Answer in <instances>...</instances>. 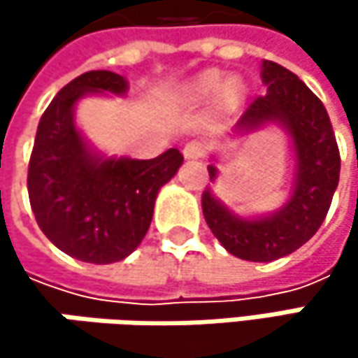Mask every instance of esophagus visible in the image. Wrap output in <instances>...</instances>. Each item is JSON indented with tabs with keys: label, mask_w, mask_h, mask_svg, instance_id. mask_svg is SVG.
Returning a JSON list of instances; mask_svg holds the SVG:
<instances>
[{
	"label": "esophagus",
	"mask_w": 358,
	"mask_h": 358,
	"mask_svg": "<svg viewBox=\"0 0 358 358\" xmlns=\"http://www.w3.org/2000/svg\"><path fill=\"white\" fill-rule=\"evenodd\" d=\"M205 151H207V145L201 143V141H190V143H186L184 149H182V153H184L186 159H199V157L205 155Z\"/></svg>",
	"instance_id": "34e87169"
}]
</instances>
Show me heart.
Masks as SVG:
<instances>
[{
  "instance_id": "heart-1",
  "label": "heart",
  "mask_w": 358,
  "mask_h": 358,
  "mask_svg": "<svg viewBox=\"0 0 358 358\" xmlns=\"http://www.w3.org/2000/svg\"><path fill=\"white\" fill-rule=\"evenodd\" d=\"M192 97L199 99V101H209V99H215V97H222V103L224 106H236L241 103L243 95H245V89L241 87V83L236 80H230L228 85L224 83V78L215 72H207L203 74L194 85H192Z\"/></svg>"
}]
</instances>
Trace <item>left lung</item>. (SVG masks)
Instances as JSON below:
<instances>
[{"label":"left lung","mask_w":358,"mask_h":358,"mask_svg":"<svg viewBox=\"0 0 358 358\" xmlns=\"http://www.w3.org/2000/svg\"><path fill=\"white\" fill-rule=\"evenodd\" d=\"M261 78L267 91L241 115L236 128L249 132L265 122L282 124L294 145L296 172L288 203L265 217H238L205 188L203 215L224 249L245 261L267 263L301 249L323 224L340 180V151L329 115L317 95L290 70L263 62ZM215 180L217 168L207 166Z\"/></svg>","instance_id":"obj_1"}]
</instances>
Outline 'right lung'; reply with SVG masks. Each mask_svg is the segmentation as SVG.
Instances as JSON below:
<instances>
[{
  "instance_id": "right-lung-1",
  "label": "right lung",
  "mask_w": 358,
  "mask_h": 358,
  "mask_svg": "<svg viewBox=\"0 0 358 358\" xmlns=\"http://www.w3.org/2000/svg\"><path fill=\"white\" fill-rule=\"evenodd\" d=\"M126 89L115 72H85L53 97L36 128L27 180L36 224L57 249L85 263H115L141 245L159 188L184 162L178 149L130 159L101 157L87 145L74 124L78 99Z\"/></svg>"
}]
</instances>
